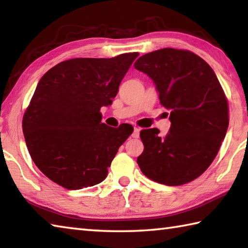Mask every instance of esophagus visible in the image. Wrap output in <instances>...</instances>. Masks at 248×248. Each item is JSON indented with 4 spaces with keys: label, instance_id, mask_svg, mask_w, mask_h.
<instances>
[{
    "label": "esophagus",
    "instance_id": "obj_1",
    "mask_svg": "<svg viewBox=\"0 0 248 248\" xmlns=\"http://www.w3.org/2000/svg\"><path fill=\"white\" fill-rule=\"evenodd\" d=\"M131 136H132V138H134V139H138V138H139V136H140V129L137 128V127H134L133 132H132Z\"/></svg>",
    "mask_w": 248,
    "mask_h": 248
}]
</instances>
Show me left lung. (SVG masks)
I'll list each match as a JSON object with an SVG mask.
<instances>
[{
    "label": "left lung",
    "mask_w": 248,
    "mask_h": 248,
    "mask_svg": "<svg viewBox=\"0 0 248 248\" xmlns=\"http://www.w3.org/2000/svg\"><path fill=\"white\" fill-rule=\"evenodd\" d=\"M134 68L153 79L159 103L170 110V129L141 130L144 150L137 159L146 177L167 186L198 178L219 152L229 127L228 99L207 62L184 49L146 53Z\"/></svg>",
    "instance_id": "1"
}]
</instances>
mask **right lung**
Masks as SVG:
<instances>
[{
    "mask_svg": "<svg viewBox=\"0 0 248 248\" xmlns=\"http://www.w3.org/2000/svg\"><path fill=\"white\" fill-rule=\"evenodd\" d=\"M138 56L70 59L40 78L23 117V132L33 163L59 186L82 189L106 178L133 128L102 124L100 108L112 103Z\"/></svg>",
    "mask_w": 248,
    "mask_h": 248,
    "instance_id": "right-lung-1",
    "label": "right lung"
}]
</instances>
